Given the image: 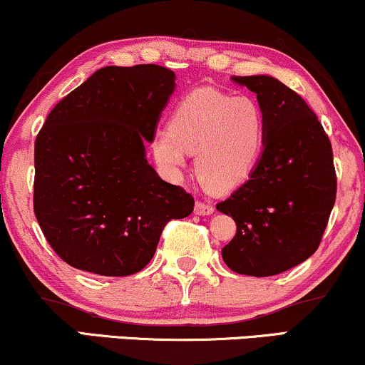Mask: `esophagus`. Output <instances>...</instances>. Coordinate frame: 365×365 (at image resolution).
I'll return each mask as SVG.
<instances>
[{"instance_id":"34e87169","label":"esophagus","mask_w":365,"mask_h":365,"mask_svg":"<svg viewBox=\"0 0 365 365\" xmlns=\"http://www.w3.org/2000/svg\"><path fill=\"white\" fill-rule=\"evenodd\" d=\"M195 214L197 215H210L214 214V205L205 204V202L197 200L195 202Z\"/></svg>"}]
</instances>
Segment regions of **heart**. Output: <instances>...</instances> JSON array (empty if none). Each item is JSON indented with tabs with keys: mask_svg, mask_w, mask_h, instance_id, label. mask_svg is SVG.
Instances as JSON below:
<instances>
[{
	"mask_svg": "<svg viewBox=\"0 0 365 365\" xmlns=\"http://www.w3.org/2000/svg\"><path fill=\"white\" fill-rule=\"evenodd\" d=\"M267 116L252 96L197 89L175 108L170 126L151 141L155 160L168 172L197 153V173L207 187L227 192L246 182L266 146Z\"/></svg>",
	"mask_w": 365,
	"mask_h": 365,
	"instance_id": "obj_1",
	"label": "heart"
}]
</instances>
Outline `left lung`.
I'll return each mask as SVG.
<instances>
[{
  "instance_id": "1",
  "label": "left lung",
  "mask_w": 365,
  "mask_h": 365,
  "mask_svg": "<svg viewBox=\"0 0 365 365\" xmlns=\"http://www.w3.org/2000/svg\"><path fill=\"white\" fill-rule=\"evenodd\" d=\"M256 92L267 116L259 161L217 210L237 232L222 249L234 273L273 276L308 259L320 246L336 195L329 136L302 96L269 76L232 77Z\"/></svg>"
}]
</instances>
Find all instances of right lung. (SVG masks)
Masks as SVG:
<instances>
[{"instance_id":"obj_1","label":"right lung","mask_w":365,"mask_h":365,"mask_svg":"<svg viewBox=\"0 0 365 365\" xmlns=\"http://www.w3.org/2000/svg\"><path fill=\"white\" fill-rule=\"evenodd\" d=\"M175 89L167 67L99 68L50 110L35 140L34 210L60 259L101 276H129L153 257L165 225L193 197L146 160Z\"/></svg>"}]
</instances>
